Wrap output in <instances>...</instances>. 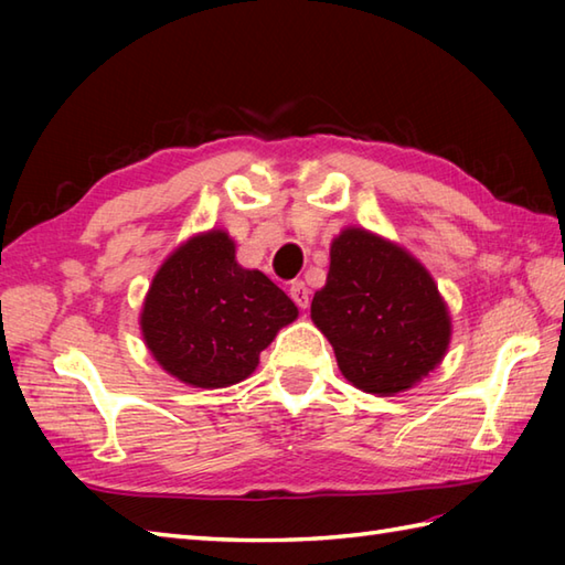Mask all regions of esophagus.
<instances>
[{"mask_svg": "<svg viewBox=\"0 0 565 565\" xmlns=\"http://www.w3.org/2000/svg\"><path fill=\"white\" fill-rule=\"evenodd\" d=\"M289 294H291V298H294L298 308H308V303H310V291H308V286H306L303 281H291Z\"/></svg>", "mask_w": 565, "mask_h": 565, "instance_id": "obj_1", "label": "esophagus"}]
</instances>
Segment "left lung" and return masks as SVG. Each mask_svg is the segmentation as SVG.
Instances as JSON below:
<instances>
[{
	"label": "left lung",
	"instance_id": "left-lung-1",
	"mask_svg": "<svg viewBox=\"0 0 565 565\" xmlns=\"http://www.w3.org/2000/svg\"><path fill=\"white\" fill-rule=\"evenodd\" d=\"M310 318L342 376L364 393L411 391L451 342V316L431 274L398 243L350 225L332 237L326 286Z\"/></svg>",
	"mask_w": 565,
	"mask_h": 565
}]
</instances>
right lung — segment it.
Here are the masks:
<instances>
[{"label":"right lung","instance_id":"add662e5","mask_svg":"<svg viewBox=\"0 0 565 565\" xmlns=\"http://www.w3.org/2000/svg\"><path fill=\"white\" fill-rule=\"evenodd\" d=\"M298 308L259 269L239 267L221 227L184 239L160 269L140 310L142 342L167 374L194 388H227L259 364Z\"/></svg>","mask_w":565,"mask_h":565}]
</instances>
